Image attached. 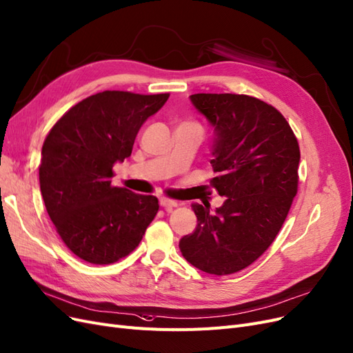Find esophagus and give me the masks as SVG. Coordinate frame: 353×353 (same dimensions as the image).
Returning a JSON list of instances; mask_svg holds the SVG:
<instances>
[{
  "instance_id": "esophagus-1",
  "label": "esophagus",
  "mask_w": 353,
  "mask_h": 353,
  "mask_svg": "<svg viewBox=\"0 0 353 353\" xmlns=\"http://www.w3.org/2000/svg\"><path fill=\"white\" fill-rule=\"evenodd\" d=\"M160 205L165 210V211H172L173 208L177 207V202L172 201V199H167V198H161L160 199Z\"/></svg>"
}]
</instances>
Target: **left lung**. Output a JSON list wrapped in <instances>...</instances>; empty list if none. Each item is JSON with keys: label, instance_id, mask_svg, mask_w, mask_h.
Wrapping results in <instances>:
<instances>
[{"label": "left lung", "instance_id": "1", "mask_svg": "<svg viewBox=\"0 0 353 353\" xmlns=\"http://www.w3.org/2000/svg\"><path fill=\"white\" fill-rule=\"evenodd\" d=\"M190 101L214 128L215 176L210 183L225 201L193 203L198 225L180 239L188 263L225 276L251 265L274 242L298 193L301 151L288 120L249 95L195 94Z\"/></svg>", "mask_w": 353, "mask_h": 353}]
</instances>
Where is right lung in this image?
<instances>
[{
  "label": "right lung",
  "instance_id": "right-lung-1",
  "mask_svg": "<svg viewBox=\"0 0 353 353\" xmlns=\"http://www.w3.org/2000/svg\"><path fill=\"white\" fill-rule=\"evenodd\" d=\"M170 94L104 90L77 102L42 146L39 185L45 208L70 251L90 264L133 252L158 212V199L111 183L112 167L130 157L142 124Z\"/></svg>",
  "mask_w": 353,
  "mask_h": 353
}]
</instances>
